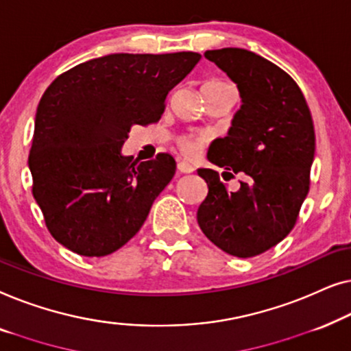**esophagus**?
I'll return each instance as SVG.
<instances>
[{
    "mask_svg": "<svg viewBox=\"0 0 351 351\" xmlns=\"http://www.w3.org/2000/svg\"><path fill=\"white\" fill-rule=\"evenodd\" d=\"M178 170H180L181 173H192V171H194V167L187 164V162H180V164H178Z\"/></svg>",
    "mask_w": 351,
    "mask_h": 351,
    "instance_id": "1",
    "label": "esophagus"
}]
</instances>
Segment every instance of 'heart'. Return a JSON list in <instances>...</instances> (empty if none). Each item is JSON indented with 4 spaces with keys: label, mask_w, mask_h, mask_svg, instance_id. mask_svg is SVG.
I'll list each match as a JSON object with an SVG mask.
<instances>
[{
    "label": "heart",
    "mask_w": 351,
    "mask_h": 351,
    "mask_svg": "<svg viewBox=\"0 0 351 351\" xmlns=\"http://www.w3.org/2000/svg\"><path fill=\"white\" fill-rule=\"evenodd\" d=\"M210 82H221V81H210ZM210 140L208 133H200V135H187L180 138L178 146L182 151V154L187 157H194L199 154L206 143Z\"/></svg>",
    "instance_id": "heart-1"
}]
</instances>
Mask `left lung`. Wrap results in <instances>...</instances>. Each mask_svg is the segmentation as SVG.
<instances>
[{
	"label": "left lung",
	"mask_w": 351,
	"mask_h": 351,
	"mask_svg": "<svg viewBox=\"0 0 351 351\" xmlns=\"http://www.w3.org/2000/svg\"><path fill=\"white\" fill-rule=\"evenodd\" d=\"M239 87L241 106L224 138L211 143L208 160L224 180L245 173L230 192L218 171L199 169L208 186L197 221L206 239L237 258H253L293 230L308 194L315 128L304 93L288 73L239 47L206 51Z\"/></svg>",
	"instance_id": "8db88e82"
}]
</instances>
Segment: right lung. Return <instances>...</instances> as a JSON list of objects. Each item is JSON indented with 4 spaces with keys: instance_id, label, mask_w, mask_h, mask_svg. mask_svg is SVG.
Segmentation results:
<instances>
[{
    "instance_id": "1",
    "label": "right lung",
    "mask_w": 351,
    "mask_h": 351,
    "mask_svg": "<svg viewBox=\"0 0 351 351\" xmlns=\"http://www.w3.org/2000/svg\"><path fill=\"white\" fill-rule=\"evenodd\" d=\"M197 52L111 53L79 63L38 105L28 165L33 197L65 248L101 258L124 246L175 175L169 152L140 162L121 154L132 125L154 124Z\"/></svg>"
}]
</instances>
